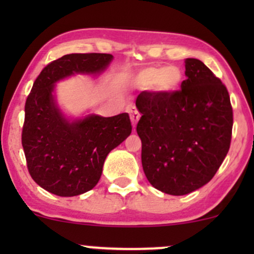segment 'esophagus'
<instances>
[{"label": "esophagus", "instance_id": "obj_1", "mask_svg": "<svg viewBox=\"0 0 254 254\" xmlns=\"http://www.w3.org/2000/svg\"><path fill=\"white\" fill-rule=\"evenodd\" d=\"M129 113H130V119H131V123H132V127H136V125H137V123H138V121H139L138 111H137L136 109H133V107H132V109L129 111Z\"/></svg>", "mask_w": 254, "mask_h": 254}]
</instances>
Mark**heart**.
Masks as SVG:
<instances>
[{
  "label": "heart",
  "mask_w": 254,
  "mask_h": 254,
  "mask_svg": "<svg viewBox=\"0 0 254 254\" xmlns=\"http://www.w3.org/2000/svg\"><path fill=\"white\" fill-rule=\"evenodd\" d=\"M133 81L143 89L153 88L157 93L170 95L179 89L183 82V71L176 65L147 66L133 75Z\"/></svg>",
  "instance_id": "b5f03b06"
}]
</instances>
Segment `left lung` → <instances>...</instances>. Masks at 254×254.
I'll return each mask as SVG.
<instances>
[{
    "instance_id": "1",
    "label": "left lung",
    "mask_w": 254,
    "mask_h": 254,
    "mask_svg": "<svg viewBox=\"0 0 254 254\" xmlns=\"http://www.w3.org/2000/svg\"><path fill=\"white\" fill-rule=\"evenodd\" d=\"M182 90L142 92V167L154 188L172 196L198 190L215 176L229 150L233 110L228 90L202 61L188 58Z\"/></svg>"
}]
</instances>
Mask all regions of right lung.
Wrapping results in <instances>:
<instances>
[{
  "label": "right lung",
  "mask_w": 254,
  "mask_h": 254,
  "mask_svg": "<svg viewBox=\"0 0 254 254\" xmlns=\"http://www.w3.org/2000/svg\"><path fill=\"white\" fill-rule=\"evenodd\" d=\"M112 60L110 54L65 55L46 65L34 81L25 105L22 147L32 179L44 190L61 197L92 190L110 151L130 136L127 113L70 117L57 103L60 81L75 75L98 77Z\"/></svg>",
  "instance_id": "add662e5"
}]
</instances>
